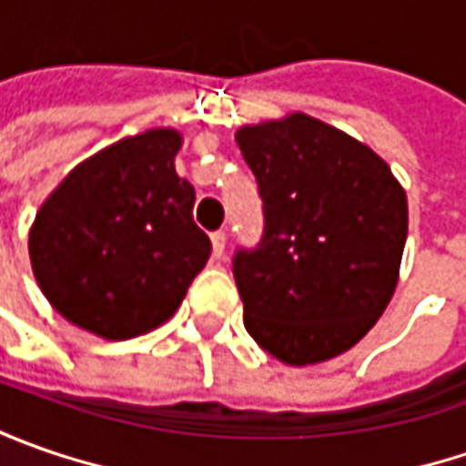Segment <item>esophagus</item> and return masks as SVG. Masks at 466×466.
Segmentation results:
<instances>
[{
	"instance_id": "esophagus-1",
	"label": "esophagus",
	"mask_w": 466,
	"mask_h": 466,
	"mask_svg": "<svg viewBox=\"0 0 466 466\" xmlns=\"http://www.w3.org/2000/svg\"><path fill=\"white\" fill-rule=\"evenodd\" d=\"M225 243H228V233H225V230L212 233V257H215V259H220L225 254Z\"/></svg>"
}]
</instances>
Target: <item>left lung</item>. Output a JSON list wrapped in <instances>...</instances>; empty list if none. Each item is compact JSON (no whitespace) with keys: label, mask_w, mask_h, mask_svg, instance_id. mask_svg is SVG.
I'll return each instance as SVG.
<instances>
[{"label":"left lung","mask_w":466,"mask_h":466,"mask_svg":"<svg viewBox=\"0 0 466 466\" xmlns=\"http://www.w3.org/2000/svg\"><path fill=\"white\" fill-rule=\"evenodd\" d=\"M236 142L264 202L259 246L233 257L246 331L288 366L337 358L394 296L404 188L368 145L306 114L241 127Z\"/></svg>","instance_id":"8db88e82"}]
</instances>
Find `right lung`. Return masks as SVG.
Returning <instances> with one entry per match:
<instances>
[{
    "mask_svg": "<svg viewBox=\"0 0 466 466\" xmlns=\"http://www.w3.org/2000/svg\"><path fill=\"white\" fill-rule=\"evenodd\" d=\"M176 129L124 137L69 170L27 236L48 303L80 329L129 339L166 324L212 243L194 223V187L176 173Z\"/></svg>",
    "mask_w": 466,
    "mask_h": 466,
    "instance_id": "1",
    "label": "right lung"
}]
</instances>
